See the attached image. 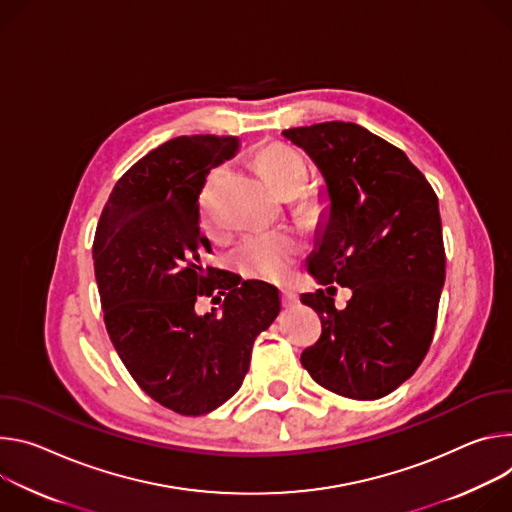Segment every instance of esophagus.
I'll return each mask as SVG.
<instances>
[{
  "label": "esophagus",
  "mask_w": 512,
  "mask_h": 512,
  "mask_svg": "<svg viewBox=\"0 0 512 512\" xmlns=\"http://www.w3.org/2000/svg\"><path fill=\"white\" fill-rule=\"evenodd\" d=\"M280 303H282V307H295L299 303V295L291 289H282L280 291Z\"/></svg>",
  "instance_id": "obj_1"
}]
</instances>
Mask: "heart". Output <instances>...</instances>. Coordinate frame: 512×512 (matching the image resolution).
<instances>
[{
    "label": "heart",
    "instance_id": "obj_1",
    "mask_svg": "<svg viewBox=\"0 0 512 512\" xmlns=\"http://www.w3.org/2000/svg\"><path fill=\"white\" fill-rule=\"evenodd\" d=\"M258 175L266 181V185L276 191L282 197H295L301 193L309 179V164L303 154L289 146H268L260 150L254 158ZM223 179V168L211 170L207 177L201 195H199V207L203 215V223L207 227H213L215 217L211 209V195L219 181ZM301 254V244L293 234L287 232H270V234H252L248 236L238 252L236 260L240 270L258 280H282L295 260Z\"/></svg>",
    "mask_w": 512,
    "mask_h": 512
}]
</instances>
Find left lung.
<instances>
[{"mask_svg":"<svg viewBox=\"0 0 512 512\" xmlns=\"http://www.w3.org/2000/svg\"><path fill=\"white\" fill-rule=\"evenodd\" d=\"M303 148L327 187L329 211L309 272L352 289L335 309L323 289L301 295L321 337L301 364L323 388L374 401L423 362L437 321L445 250L437 195L403 150L350 122L282 132Z\"/></svg>","mask_w":512,"mask_h":512,"instance_id":"obj_1","label":"left lung"}]
</instances>
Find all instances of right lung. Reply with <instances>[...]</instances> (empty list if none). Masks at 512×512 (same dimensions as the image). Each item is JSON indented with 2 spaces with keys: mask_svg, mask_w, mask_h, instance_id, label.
<instances>
[{
  "mask_svg": "<svg viewBox=\"0 0 512 512\" xmlns=\"http://www.w3.org/2000/svg\"><path fill=\"white\" fill-rule=\"evenodd\" d=\"M238 150L234 136H179L113 187L93 240L95 280L113 348L138 386L179 415H205L238 392L252 346L280 313L278 289L203 268L199 193ZM225 296L222 315L194 313Z\"/></svg>",
  "mask_w": 512,
  "mask_h": 512,
  "instance_id": "right-lung-1",
  "label": "right lung"
}]
</instances>
